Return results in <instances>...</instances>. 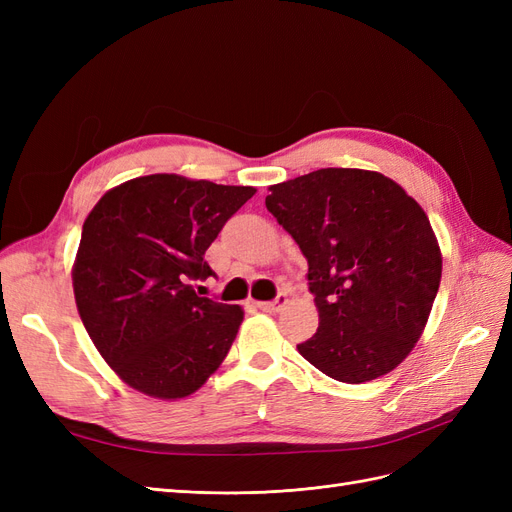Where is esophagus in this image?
Masks as SVG:
<instances>
[{"label": "esophagus", "instance_id": "1", "mask_svg": "<svg viewBox=\"0 0 512 512\" xmlns=\"http://www.w3.org/2000/svg\"><path fill=\"white\" fill-rule=\"evenodd\" d=\"M286 294L284 292H280L277 294V299L275 301H267V303H256V307L260 309V312H267V314H275V312H280V309L286 305Z\"/></svg>", "mask_w": 512, "mask_h": 512}]
</instances>
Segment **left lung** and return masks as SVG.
Wrapping results in <instances>:
<instances>
[{
    "mask_svg": "<svg viewBox=\"0 0 512 512\" xmlns=\"http://www.w3.org/2000/svg\"><path fill=\"white\" fill-rule=\"evenodd\" d=\"M265 200L307 258L318 331L305 361L346 384L393 371L423 335L442 254L427 213L393 179L320 168L275 183Z\"/></svg>",
    "mask_w": 512,
    "mask_h": 512,
    "instance_id": "1",
    "label": "left lung"
}]
</instances>
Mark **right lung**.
I'll return each mask as SVG.
<instances>
[{
  "instance_id": "right-lung-1",
  "label": "right lung",
  "mask_w": 512,
  "mask_h": 512,
  "mask_svg": "<svg viewBox=\"0 0 512 512\" xmlns=\"http://www.w3.org/2000/svg\"><path fill=\"white\" fill-rule=\"evenodd\" d=\"M254 194L158 173L117 185L89 211L72 265L76 309L134 391L183 399L226 359L243 309L198 297L192 284L213 275L207 247Z\"/></svg>"
}]
</instances>
